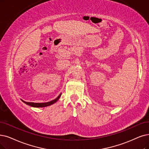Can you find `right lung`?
Segmentation results:
<instances>
[{"instance_id": "add662e5", "label": "right lung", "mask_w": 149, "mask_h": 149, "mask_svg": "<svg viewBox=\"0 0 149 149\" xmlns=\"http://www.w3.org/2000/svg\"><path fill=\"white\" fill-rule=\"evenodd\" d=\"M61 93L58 95V96L54 100H52L51 101V102H47V103H32V102H25V101H23L22 100V102L26 103V104H28L29 106H32V107H35V108H43V107H46V106H50L52 104H54V103H56L57 101L58 100V98L61 97Z\"/></svg>"}]
</instances>
